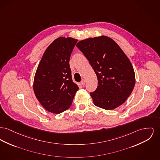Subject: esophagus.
<instances>
[{"label":"esophagus","mask_w":160,"mask_h":160,"mask_svg":"<svg viewBox=\"0 0 160 160\" xmlns=\"http://www.w3.org/2000/svg\"><path fill=\"white\" fill-rule=\"evenodd\" d=\"M85 83H86V81H85V79H83L82 80V82H81V84L83 85V86H84L85 85Z\"/></svg>","instance_id":"34e87169"}]
</instances>
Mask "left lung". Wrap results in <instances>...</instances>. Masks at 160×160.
<instances>
[{
  "mask_svg": "<svg viewBox=\"0 0 160 160\" xmlns=\"http://www.w3.org/2000/svg\"><path fill=\"white\" fill-rule=\"evenodd\" d=\"M76 46L97 77V88L90 93L94 104L112 110L124 103L133 89L135 75L129 59L118 44L101 36L81 40Z\"/></svg>",
  "mask_w": 160,
  "mask_h": 160,
  "instance_id": "obj_1",
  "label": "left lung"
}]
</instances>
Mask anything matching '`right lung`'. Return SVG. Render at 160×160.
<instances>
[{
  "instance_id": "obj_1",
  "label": "right lung",
  "mask_w": 160,
  "mask_h": 160,
  "mask_svg": "<svg viewBox=\"0 0 160 160\" xmlns=\"http://www.w3.org/2000/svg\"><path fill=\"white\" fill-rule=\"evenodd\" d=\"M77 41L74 38H57L47 48L38 65L34 92L40 103L50 112L58 114L69 108L78 90L69 66Z\"/></svg>"
}]
</instances>
